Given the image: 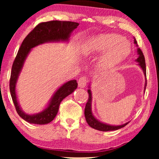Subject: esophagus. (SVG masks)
I'll return each instance as SVG.
<instances>
[{
  "mask_svg": "<svg viewBox=\"0 0 159 159\" xmlns=\"http://www.w3.org/2000/svg\"><path fill=\"white\" fill-rule=\"evenodd\" d=\"M88 82V78L87 76L84 75L82 76L80 78L79 81H78V85H79L80 88H84L86 86L87 83Z\"/></svg>",
  "mask_w": 159,
  "mask_h": 159,
  "instance_id": "34e87169",
  "label": "esophagus"
}]
</instances>
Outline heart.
<instances>
[{
	"mask_svg": "<svg viewBox=\"0 0 159 159\" xmlns=\"http://www.w3.org/2000/svg\"><path fill=\"white\" fill-rule=\"evenodd\" d=\"M88 49L90 52L106 51L102 58L101 65L103 69H111L119 64L129 55L130 45L121 35L107 34L93 39Z\"/></svg>",
	"mask_w": 159,
	"mask_h": 159,
	"instance_id": "obj_1",
	"label": "heart"
}]
</instances>
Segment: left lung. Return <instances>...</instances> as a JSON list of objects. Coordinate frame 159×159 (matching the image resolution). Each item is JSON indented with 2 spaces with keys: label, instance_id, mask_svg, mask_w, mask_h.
Segmentation results:
<instances>
[{
  "label": "left lung",
  "instance_id": "8db88e82",
  "mask_svg": "<svg viewBox=\"0 0 159 159\" xmlns=\"http://www.w3.org/2000/svg\"><path fill=\"white\" fill-rule=\"evenodd\" d=\"M134 43L137 44V41L135 39H134ZM138 53L139 54V56L137 59V61L139 63V65H140L141 68L143 70V72H144L145 75L146 76V66H145V60L144 55H143L142 51L140 48L138 49ZM147 84V80L146 83H145V88H146ZM88 94H89V98L88 100V102H87L85 108H84V116H85L86 121L90 127H91L93 129H95L97 130H100V131H112V130H116L120 129V128H122L125 127L126 125H127L129 122H127L124 124L122 125H119V126H113V125H106V124H103L101 122V121H98L93 116L92 114V111H91V101H92V95H91V91L90 90H88Z\"/></svg>",
  "mask_w": 159,
  "mask_h": 159
}]
</instances>
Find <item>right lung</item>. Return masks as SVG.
<instances>
[{
  "label": "right lung",
  "instance_id": "obj_1",
  "mask_svg": "<svg viewBox=\"0 0 159 159\" xmlns=\"http://www.w3.org/2000/svg\"><path fill=\"white\" fill-rule=\"evenodd\" d=\"M79 23L69 21H50L38 24L23 40L13 63L9 82L10 93L18 114L27 122L36 125H45L53 120L57 114L61 102L77 88L75 80H70L58 88L52 98L48 107L42 112L30 115L24 113L16 100L15 86L24 62L31 48L48 41L66 40L71 32L76 29Z\"/></svg>",
  "mask_w": 159,
  "mask_h": 159
}]
</instances>
